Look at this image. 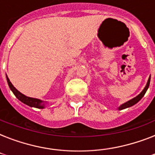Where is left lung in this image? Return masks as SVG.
<instances>
[{
	"mask_svg": "<svg viewBox=\"0 0 155 155\" xmlns=\"http://www.w3.org/2000/svg\"><path fill=\"white\" fill-rule=\"evenodd\" d=\"M150 78H149V80H148V82H147V86L145 87V88L143 89V91H142L141 93H140L137 97H136L135 98H134V99L130 100V101H129L128 102H126V103L123 104L122 105H120V107H119V109L120 110H122V109H124V108H129V107H131V106L134 105L135 104H137V102L139 101L140 100L142 99V97H144L145 93L147 92V89H148V87H149L150 86Z\"/></svg>",
	"mask_w": 155,
	"mask_h": 155,
	"instance_id": "8db88e82",
	"label": "left lung"
}]
</instances>
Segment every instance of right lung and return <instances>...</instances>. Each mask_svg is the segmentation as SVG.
Instances as JSON below:
<instances>
[{
    "mask_svg": "<svg viewBox=\"0 0 155 155\" xmlns=\"http://www.w3.org/2000/svg\"><path fill=\"white\" fill-rule=\"evenodd\" d=\"M7 82H8V84L10 87V89L12 90V92H13V94L15 95L16 97L18 98V100H20L21 101L23 102L25 104L30 106V107H35V108H43V104H42V101H40L38 99H35V98H31V97H25V95H23L22 93H21L20 92H18V90L16 89L15 87H13V85L11 84V82L9 81V79H8L7 76Z\"/></svg>",
    "mask_w": 155,
    "mask_h": 155,
    "instance_id": "1",
    "label": "right lung"
}]
</instances>
